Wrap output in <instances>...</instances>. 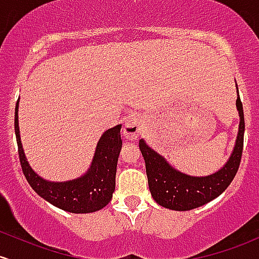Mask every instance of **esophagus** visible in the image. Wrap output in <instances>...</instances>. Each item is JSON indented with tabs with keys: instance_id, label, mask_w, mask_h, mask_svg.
<instances>
[{
	"instance_id": "34e87169",
	"label": "esophagus",
	"mask_w": 259,
	"mask_h": 259,
	"mask_svg": "<svg viewBox=\"0 0 259 259\" xmlns=\"http://www.w3.org/2000/svg\"><path fill=\"white\" fill-rule=\"evenodd\" d=\"M124 136L129 140H134L141 133V123L136 115H129L125 118L124 127H123Z\"/></svg>"
}]
</instances>
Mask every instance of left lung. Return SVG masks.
<instances>
[{
  "label": "left lung",
  "mask_w": 259,
  "mask_h": 259,
  "mask_svg": "<svg viewBox=\"0 0 259 259\" xmlns=\"http://www.w3.org/2000/svg\"><path fill=\"white\" fill-rule=\"evenodd\" d=\"M236 107L240 115V126L234 151L224 167L210 176L193 177L177 171L161 155L146 145L145 140L141 139L139 141V147L146 166L150 192L158 205L177 211H186L199 208L225 192L237 173L243 150L245 116L242 102L238 96Z\"/></svg>",
  "instance_id": "obj_1"
}]
</instances>
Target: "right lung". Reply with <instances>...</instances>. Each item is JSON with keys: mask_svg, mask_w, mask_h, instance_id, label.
<instances>
[{"mask_svg": "<svg viewBox=\"0 0 259 259\" xmlns=\"http://www.w3.org/2000/svg\"><path fill=\"white\" fill-rule=\"evenodd\" d=\"M120 129L121 125L119 124L103 133L96 147L92 164L83 176L67 182H49L36 175L25 158L19 136L18 102L14 112L19 161L28 183L42 199L73 214L97 211L104 208L112 199L115 189L116 163L123 144Z\"/></svg>", "mask_w": 259, "mask_h": 259, "instance_id": "add662e5", "label": "right lung"}]
</instances>
